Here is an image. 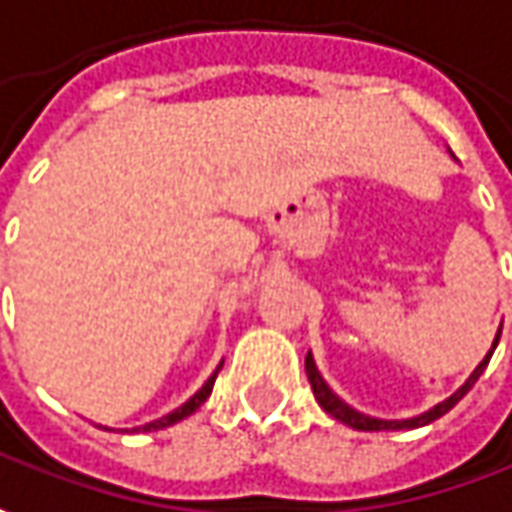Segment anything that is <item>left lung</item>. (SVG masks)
I'll return each mask as SVG.
<instances>
[{"label":"left lung","instance_id":"obj_1","mask_svg":"<svg viewBox=\"0 0 512 512\" xmlns=\"http://www.w3.org/2000/svg\"><path fill=\"white\" fill-rule=\"evenodd\" d=\"M499 334H502V328H499ZM499 334H496V343H493V348L499 345ZM493 348L487 351V357L479 365H476V371L467 377V382L453 394V397H448L445 402H439L436 408H431L428 414L422 416H414V419H402V422H385V419H371V416L360 414V411H354V408H348L343 399L337 397L331 388L326 385V379L320 377V371H317V365H314V360H311V354H306V374H309V382H311V391H314V397H317V402H320V408L326 411V414H331L334 419H340V422H345V425H351V428H357V431H402V428H422V425H428V422H433V419H439V416H445L459 402V399L465 397L467 391L476 385V379L482 377V371L487 368V362H490V357H493Z\"/></svg>","mask_w":512,"mask_h":512}]
</instances>
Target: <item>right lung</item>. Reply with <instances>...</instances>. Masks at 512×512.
Wrapping results in <instances>:
<instances>
[{"instance_id": "obj_1", "label": "right lung", "mask_w": 512, "mask_h": 512, "mask_svg": "<svg viewBox=\"0 0 512 512\" xmlns=\"http://www.w3.org/2000/svg\"><path fill=\"white\" fill-rule=\"evenodd\" d=\"M221 365H223V362H221ZM221 365L215 368V374H212V377L206 379V385H203L201 391H198L195 397L189 399V402H184V405H181L178 411H172V414L161 416V419H155V422H150V425H144V428H133V431H161V428H169V425L181 422V419H186V416H189V414H195V411L201 408L203 402H206V397L212 394V385H215V377H218ZM104 431H107V428H104Z\"/></svg>"}]
</instances>
